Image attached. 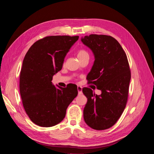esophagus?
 Here are the masks:
<instances>
[{
  "label": "esophagus",
  "mask_w": 154,
  "mask_h": 154,
  "mask_svg": "<svg viewBox=\"0 0 154 154\" xmlns=\"http://www.w3.org/2000/svg\"><path fill=\"white\" fill-rule=\"evenodd\" d=\"M77 90H78V94L81 95L82 94V87H80V86H78L77 87Z\"/></svg>",
  "instance_id": "34e87169"
}]
</instances>
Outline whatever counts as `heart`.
Segmentation results:
<instances>
[{"mask_svg": "<svg viewBox=\"0 0 154 154\" xmlns=\"http://www.w3.org/2000/svg\"><path fill=\"white\" fill-rule=\"evenodd\" d=\"M87 55H88V53L85 50H80L78 51V57H84V56H87Z\"/></svg>", "mask_w": 154, "mask_h": 154, "instance_id": "1", "label": "heart"}]
</instances>
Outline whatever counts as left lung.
<instances>
[{
  "mask_svg": "<svg viewBox=\"0 0 154 154\" xmlns=\"http://www.w3.org/2000/svg\"><path fill=\"white\" fill-rule=\"evenodd\" d=\"M81 41L94 57L87 79L101 91L97 95L89 88H82L87 98L83 119L93 129L105 130L117 122L127 104L131 78L127 57L119 43L110 36L90 35L82 37Z\"/></svg>",
  "mask_w": 154,
  "mask_h": 154,
  "instance_id": "8db88e82",
  "label": "left lung"
}]
</instances>
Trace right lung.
<instances>
[{"label": "right lung", "instance_id": "add662e5", "mask_svg": "<svg viewBox=\"0 0 154 154\" xmlns=\"http://www.w3.org/2000/svg\"><path fill=\"white\" fill-rule=\"evenodd\" d=\"M78 38V36L45 37L31 45L23 60L20 74L23 106L30 119L40 127H51L61 122L78 95L76 87H55L52 80Z\"/></svg>", "mask_w": 154, "mask_h": 154}]
</instances>
